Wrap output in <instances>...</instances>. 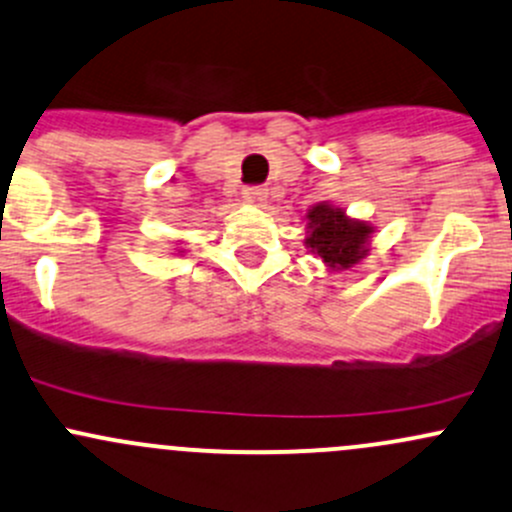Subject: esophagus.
I'll use <instances>...</instances> for the list:
<instances>
[{
  "label": "esophagus",
  "instance_id": "34e87169",
  "mask_svg": "<svg viewBox=\"0 0 512 512\" xmlns=\"http://www.w3.org/2000/svg\"><path fill=\"white\" fill-rule=\"evenodd\" d=\"M242 198H245L250 206H262L267 198V188L265 186H247L245 193H242Z\"/></svg>",
  "mask_w": 512,
  "mask_h": 512
}]
</instances>
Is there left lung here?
<instances>
[{"instance_id":"8db88e82","label":"left lung","mask_w":512,"mask_h":512,"mask_svg":"<svg viewBox=\"0 0 512 512\" xmlns=\"http://www.w3.org/2000/svg\"><path fill=\"white\" fill-rule=\"evenodd\" d=\"M306 220V247H311V252H316L331 270H348L368 255V238L373 228L363 220H351L346 211L328 203L311 208Z\"/></svg>"}]
</instances>
